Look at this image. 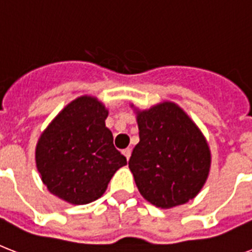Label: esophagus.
<instances>
[{"label": "esophagus", "mask_w": 252, "mask_h": 252, "mask_svg": "<svg viewBox=\"0 0 252 252\" xmlns=\"http://www.w3.org/2000/svg\"><path fill=\"white\" fill-rule=\"evenodd\" d=\"M123 154L126 156V159H129V158H130V154H132V149H130V148H126V149L123 150Z\"/></svg>", "instance_id": "34e87169"}]
</instances>
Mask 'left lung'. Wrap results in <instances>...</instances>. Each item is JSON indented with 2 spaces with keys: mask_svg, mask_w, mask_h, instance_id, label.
Segmentation results:
<instances>
[{
  "mask_svg": "<svg viewBox=\"0 0 252 252\" xmlns=\"http://www.w3.org/2000/svg\"><path fill=\"white\" fill-rule=\"evenodd\" d=\"M137 123L140 142L128 165L144 199L158 208L193 199L211 167L209 148L199 128L171 102L138 112Z\"/></svg>",
  "mask_w": 252,
  "mask_h": 252,
  "instance_id": "left-lung-1",
  "label": "left lung"
}]
</instances>
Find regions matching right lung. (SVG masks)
<instances>
[{
    "label": "right lung",
    "instance_id": "add662e5",
    "mask_svg": "<svg viewBox=\"0 0 252 252\" xmlns=\"http://www.w3.org/2000/svg\"><path fill=\"white\" fill-rule=\"evenodd\" d=\"M108 112L91 96L65 107L43 132L36 146V166L49 192L70 204L99 199L126 158L114 146L106 126Z\"/></svg>",
    "mask_w": 252,
    "mask_h": 252
}]
</instances>
